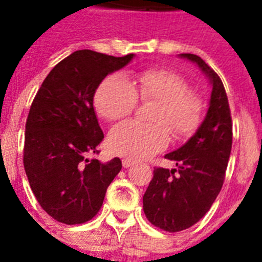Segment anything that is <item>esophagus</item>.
Segmentation results:
<instances>
[{
    "mask_svg": "<svg viewBox=\"0 0 262 262\" xmlns=\"http://www.w3.org/2000/svg\"><path fill=\"white\" fill-rule=\"evenodd\" d=\"M133 164H135V162H133V160H132V159H123V160H122V166H123V168H129V167H132V166H133Z\"/></svg>",
    "mask_w": 262,
    "mask_h": 262,
    "instance_id": "1",
    "label": "esophagus"
}]
</instances>
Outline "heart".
Listing matches in <instances>:
<instances>
[{
    "mask_svg": "<svg viewBox=\"0 0 262 262\" xmlns=\"http://www.w3.org/2000/svg\"><path fill=\"white\" fill-rule=\"evenodd\" d=\"M155 102L149 122L126 121L111 129L107 137L110 152L130 159H145L167 147L170 133L177 139L191 135L199 126L203 104L187 91L185 80L166 69H148L133 79L111 75L95 92V108L107 121H118L133 111L136 100Z\"/></svg>",
    "mask_w": 262,
    "mask_h": 262,
    "instance_id": "1",
    "label": "heart"
}]
</instances>
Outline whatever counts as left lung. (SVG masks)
I'll return each instance as SVG.
<instances>
[{"label": "left lung", "instance_id": "obj_1", "mask_svg": "<svg viewBox=\"0 0 262 262\" xmlns=\"http://www.w3.org/2000/svg\"><path fill=\"white\" fill-rule=\"evenodd\" d=\"M199 68L211 84L207 114L182 147L164 158L177 168H155L143 197L144 213L154 226L170 232L186 230L203 217L223 186L232 145V123L222 80L201 57L179 54Z\"/></svg>", "mask_w": 262, "mask_h": 262}]
</instances>
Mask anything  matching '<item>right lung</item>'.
<instances>
[{"label":"right lung","instance_id":"1","mask_svg":"<svg viewBox=\"0 0 262 262\" xmlns=\"http://www.w3.org/2000/svg\"><path fill=\"white\" fill-rule=\"evenodd\" d=\"M135 57L75 51L51 69L32 102L26 123L24 168L40 207L59 223L92 219L122 168L119 158L106 163L88 158L98 154L104 137L94 96L106 76Z\"/></svg>","mask_w":262,"mask_h":262}]
</instances>
